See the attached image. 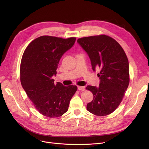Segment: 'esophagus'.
I'll return each mask as SVG.
<instances>
[{
    "label": "esophagus",
    "mask_w": 149,
    "mask_h": 149,
    "mask_svg": "<svg viewBox=\"0 0 149 149\" xmlns=\"http://www.w3.org/2000/svg\"><path fill=\"white\" fill-rule=\"evenodd\" d=\"M78 89H79V91H83L85 89V87L84 86H78Z\"/></svg>",
    "instance_id": "34e87169"
}]
</instances>
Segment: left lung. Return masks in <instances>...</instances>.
<instances>
[{
  "label": "left lung",
  "instance_id": "1",
  "mask_svg": "<svg viewBox=\"0 0 149 149\" xmlns=\"http://www.w3.org/2000/svg\"><path fill=\"white\" fill-rule=\"evenodd\" d=\"M77 43L88 54L92 69H100L99 86L86 87L93 95L87 110L97 116L110 114L121 103L129 84L126 54L118 42L106 35L83 37Z\"/></svg>",
  "mask_w": 149,
  "mask_h": 149
}]
</instances>
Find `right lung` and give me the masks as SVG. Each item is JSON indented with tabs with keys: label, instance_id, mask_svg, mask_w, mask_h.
I'll list each match as a JSON object with an SVG mask.
<instances>
[{
	"label": "right lung",
	"instance_id": "right-lung-1",
	"mask_svg": "<svg viewBox=\"0 0 149 149\" xmlns=\"http://www.w3.org/2000/svg\"><path fill=\"white\" fill-rule=\"evenodd\" d=\"M75 37L67 39L48 36L31 42L24 51L20 65V81L37 110L44 116L56 118L68 110L76 86L54 84L60 60L74 46Z\"/></svg>",
	"mask_w": 149,
	"mask_h": 149
}]
</instances>
